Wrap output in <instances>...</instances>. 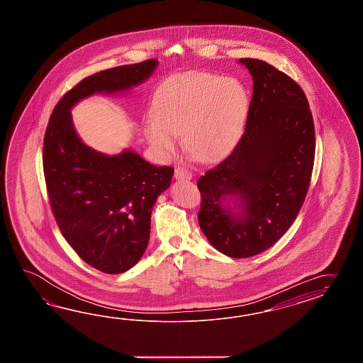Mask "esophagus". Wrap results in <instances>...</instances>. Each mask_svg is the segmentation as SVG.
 Segmentation results:
<instances>
[{
  "label": "esophagus",
  "instance_id": "obj_1",
  "mask_svg": "<svg viewBox=\"0 0 363 363\" xmlns=\"http://www.w3.org/2000/svg\"><path fill=\"white\" fill-rule=\"evenodd\" d=\"M174 177L176 179H181V181H187V179H191V173L185 168H181V167H178L174 170Z\"/></svg>",
  "mask_w": 363,
  "mask_h": 363
}]
</instances>
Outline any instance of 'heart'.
<instances>
[{
    "mask_svg": "<svg viewBox=\"0 0 363 363\" xmlns=\"http://www.w3.org/2000/svg\"><path fill=\"white\" fill-rule=\"evenodd\" d=\"M249 110V94L238 79L193 72L165 81L152 101L145 135L157 150L170 153L182 135L189 155L201 162L224 156L238 140Z\"/></svg>",
    "mask_w": 363,
    "mask_h": 363,
    "instance_id": "1",
    "label": "heart"
}]
</instances>
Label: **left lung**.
<instances>
[{"label": "left lung", "instance_id": "8db88e82", "mask_svg": "<svg viewBox=\"0 0 363 363\" xmlns=\"http://www.w3.org/2000/svg\"><path fill=\"white\" fill-rule=\"evenodd\" d=\"M239 62L253 79L245 131L230 155L198 179V221L220 253L247 258L273 247L296 219L316 142L301 86L262 60Z\"/></svg>", "mask_w": 363, "mask_h": 363}]
</instances>
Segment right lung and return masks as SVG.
I'll return each instance as SVG.
<instances>
[{"label":"right lung","instance_id":"right-lung-1","mask_svg":"<svg viewBox=\"0 0 363 363\" xmlns=\"http://www.w3.org/2000/svg\"><path fill=\"white\" fill-rule=\"evenodd\" d=\"M157 64L152 59L84 79L57 102L45 130L43 170L56 223L80 258L106 274L124 273L142 258L153 204L174 169L155 167L131 150L116 156L91 150L76 133L71 110L93 94L142 84Z\"/></svg>","mask_w":363,"mask_h":363}]
</instances>
